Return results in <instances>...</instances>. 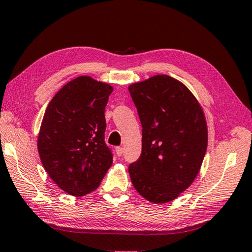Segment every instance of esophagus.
Wrapping results in <instances>:
<instances>
[{
  "instance_id": "34e87169",
  "label": "esophagus",
  "mask_w": 252,
  "mask_h": 252,
  "mask_svg": "<svg viewBox=\"0 0 252 252\" xmlns=\"http://www.w3.org/2000/svg\"><path fill=\"white\" fill-rule=\"evenodd\" d=\"M116 152L119 157H121V155L123 154V148H121V146H118V148H116Z\"/></svg>"
}]
</instances>
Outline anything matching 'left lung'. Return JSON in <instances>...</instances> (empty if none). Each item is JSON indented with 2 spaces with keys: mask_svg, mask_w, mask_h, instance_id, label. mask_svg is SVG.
<instances>
[{
  "mask_svg": "<svg viewBox=\"0 0 252 252\" xmlns=\"http://www.w3.org/2000/svg\"><path fill=\"white\" fill-rule=\"evenodd\" d=\"M142 125V153L130 164L136 191L168 203L191 185L207 150V123L197 99L181 81L157 75L129 86Z\"/></svg>",
  "mask_w": 252,
  "mask_h": 252,
  "instance_id": "obj_1",
  "label": "left lung"
}]
</instances>
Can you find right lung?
Instances as JSON below:
<instances>
[{"mask_svg":"<svg viewBox=\"0 0 252 252\" xmlns=\"http://www.w3.org/2000/svg\"><path fill=\"white\" fill-rule=\"evenodd\" d=\"M113 88L89 76L63 87L50 100L40 126L37 149L45 171L67 194L94 191L112 165L104 142L106 109Z\"/></svg>","mask_w":252,"mask_h":252,"instance_id":"add662e5","label":"right lung"}]
</instances>
